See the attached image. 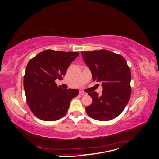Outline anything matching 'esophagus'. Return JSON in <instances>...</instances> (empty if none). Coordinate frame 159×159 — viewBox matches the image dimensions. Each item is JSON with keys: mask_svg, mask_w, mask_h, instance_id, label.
<instances>
[{"mask_svg": "<svg viewBox=\"0 0 159 159\" xmlns=\"http://www.w3.org/2000/svg\"><path fill=\"white\" fill-rule=\"evenodd\" d=\"M80 95H87V93L83 92V91H80Z\"/></svg>", "mask_w": 159, "mask_h": 159, "instance_id": "esophagus-1", "label": "esophagus"}]
</instances>
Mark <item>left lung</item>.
Wrapping results in <instances>:
<instances>
[{"instance_id": "obj_1", "label": "left lung", "mask_w": 159, "mask_h": 159, "mask_svg": "<svg viewBox=\"0 0 159 159\" xmlns=\"http://www.w3.org/2000/svg\"><path fill=\"white\" fill-rule=\"evenodd\" d=\"M83 59L89 67L94 81L101 82L102 95L88 93L93 99L85 107L89 116L98 120H110L119 116L131 95L130 70L121 55L109 50L82 51Z\"/></svg>"}]
</instances>
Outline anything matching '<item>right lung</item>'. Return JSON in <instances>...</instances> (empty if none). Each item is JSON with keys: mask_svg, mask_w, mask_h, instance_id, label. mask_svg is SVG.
<instances>
[{"mask_svg": "<svg viewBox=\"0 0 159 159\" xmlns=\"http://www.w3.org/2000/svg\"><path fill=\"white\" fill-rule=\"evenodd\" d=\"M77 52L46 50L29 60L24 76L27 104L37 118L53 121L66 114L70 102L79 95L76 89L64 90L55 83L66 74Z\"/></svg>", "mask_w": 159, "mask_h": 159, "instance_id": "add662e5", "label": "right lung"}]
</instances>
